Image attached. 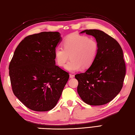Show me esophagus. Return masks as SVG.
Here are the masks:
<instances>
[{
  "instance_id": "34e87169",
  "label": "esophagus",
  "mask_w": 135,
  "mask_h": 135,
  "mask_svg": "<svg viewBox=\"0 0 135 135\" xmlns=\"http://www.w3.org/2000/svg\"><path fill=\"white\" fill-rule=\"evenodd\" d=\"M69 76H70V78H73L75 77V75H73V74H70Z\"/></svg>"
}]
</instances>
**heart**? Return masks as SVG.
Listing matches in <instances>:
<instances>
[{"label": "heart", "instance_id": "heart-1", "mask_svg": "<svg viewBox=\"0 0 135 135\" xmlns=\"http://www.w3.org/2000/svg\"><path fill=\"white\" fill-rule=\"evenodd\" d=\"M62 46L63 48L57 47L55 50V62L58 66H64L70 56L71 59L65 66V69L69 72H76L81 68L83 69L89 68L98 55L97 41L77 33L66 36Z\"/></svg>", "mask_w": 135, "mask_h": 135}]
</instances>
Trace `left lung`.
I'll use <instances>...</instances> for the list:
<instances>
[{"label":"left lung","mask_w":135,"mask_h":135,"mask_svg":"<svg viewBox=\"0 0 135 135\" xmlns=\"http://www.w3.org/2000/svg\"><path fill=\"white\" fill-rule=\"evenodd\" d=\"M95 37L99 52L93 64L85 73L75 75L78 93L86 103L93 106L109 103L120 92L126 75L123 50L113 37L102 30H85Z\"/></svg>","instance_id":"left-lung-1"}]
</instances>
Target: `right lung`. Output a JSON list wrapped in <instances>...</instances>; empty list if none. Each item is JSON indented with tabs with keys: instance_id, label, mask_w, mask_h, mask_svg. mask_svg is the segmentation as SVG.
Segmentation results:
<instances>
[{
	"instance_id": "add662e5",
	"label": "right lung",
	"mask_w": 135,
	"mask_h": 135,
	"mask_svg": "<svg viewBox=\"0 0 135 135\" xmlns=\"http://www.w3.org/2000/svg\"><path fill=\"white\" fill-rule=\"evenodd\" d=\"M61 40L57 32L29 35L17 46L10 62L13 92L32 110L46 112L54 108L69 78L55 65L54 52Z\"/></svg>"
}]
</instances>
